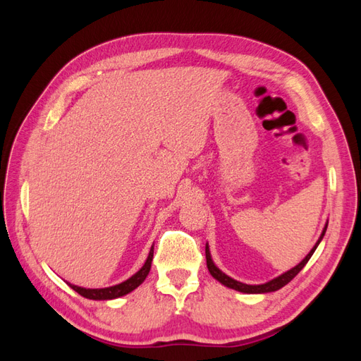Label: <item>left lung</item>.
Masks as SVG:
<instances>
[{
  "mask_svg": "<svg viewBox=\"0 0 361 361\" xmlns=\"http://www.w3.org/2000/svg\"><path fill=\"white\" fill-rule=\"evenodd\" d=\"M326 226H329V221L325 223L324 231H322V233H321L318 241H316L314 247L309 251V255L305 256L297 267L290 268L289 271L283 272L281 276H279V277H276V279H272V280H269V281H267V283H262V285H247V283H241V281H238V280H235V279H232V277H228L227 274H224V272L214 264V260H212V257H211L209 245L206 244V265H207V269H209L211 276H212L215 280L220 281L221 285H224V286H227V288H231V289H235V290H238V292H243V293H268V292H276V290L281 289L283 286H286L288 283H289L295 276H297L298 272L305 267V264H307L309 259H310L312 255L314 253V250L318 248L319 243L322 241V238H324V235H325V232H326Z\"/></svg>",
  "mask_w": 361,
  "mask_h": 361,
  "instance_id": "8db88e82",
  "label": "left lung"
}]
</instances>
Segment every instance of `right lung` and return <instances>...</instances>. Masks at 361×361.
I'll return each instance as SVG.
<instances>
[{
  "label": "right lung",
  "mask_w": 361,
  "mask_h": 361,
  "mask_svg": "<svg viewBox=\"0 0 361 361\" xmlns=\"http://www.w3.org/2000/svg\"><path fill=\"white\" fill-rule=\"evenodd\" d=\"M152 259H154V245L150 247L149 256L145 262V265L141 267L133 277H129L128 280L118 283V285L110 286V288H101V289H85L81 286H75L68 283V285L75 290L78 292L81 297L89 298V300H114L118 297H123V295L133 292L134 289H137L141 283H143L149 274L150 267H152Z\"/></svg>",
  "instance_id": "obj_1"
}]
</instances>
